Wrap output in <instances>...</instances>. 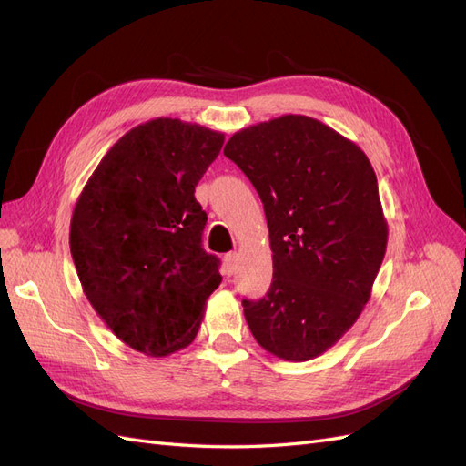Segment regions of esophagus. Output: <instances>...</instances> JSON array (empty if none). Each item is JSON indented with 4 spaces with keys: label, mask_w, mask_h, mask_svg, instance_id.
<instances>
[{
    "label": "esophagus",
    "mask_w": 466,
    "mask_h": 466,
    "mask_svg": "<svg viewBox=\"0 0 466 466\" xmlns=\"http://www.w3.org/2000/svg\"><path fill=\"white\" fill-rule=\"evenodd\" d=\"M237 260H238V255H237V252H229V255L225 257V264H228V272H229V274H233V272H235Z\"/></svg>",
    "instance_id": "1"
}]
</instances>
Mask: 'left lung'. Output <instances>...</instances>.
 Instances as JSON below:
<instances>
[{
	"label": "left lung",
	"mask_w": 466,
	"mask_h": 466,
	"mask_svg": "<svg viewBox=\"0 0 466 466\" xmlns=\"http://www.w3.org/2000/svg\"><path fill=\"white\" fill-rule=\"evenodd\" d=\"M264 204L274 262L260 301H243L255 340L286 361L324 354L371 298L389 228L373 167L317 118L284 115L225 144Z\"/></svg>",
	"instance_id": "8db88e82"
}]
</instances>
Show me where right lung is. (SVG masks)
<instances>
[{
	"label": "right lung",
	"instance_id": "add662e5",
	"mask_svg": "<svg viewBox=\"0 0 466 466\" xmlns=\"http://www.w3.org/2000/svg\"><path fill=\"white\" fill-rule=\"evenodd\" d=\"M225 134L178 118L126 132L83 187L69 250L83 293L118 340L151 358L192 344L221 284L194 190Z\"/></svg>",
	"mask_w": 466,
	"mask_h": 466
}]
</instances>
